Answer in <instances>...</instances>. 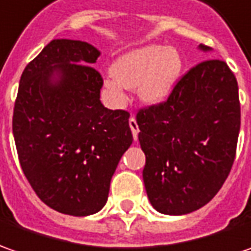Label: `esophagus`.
Returning a JSON list of instances; mask_svg holds the SVG:
<instances>
[{
	"instance_id": "1",
	"label": "esophagus",
	"mask_w": 251,
	"mask_h": 251,
	"mask_svg": "<svg viewBox=\"0 0 251 251\" xmlns=\"http://www.w3.org/2000/svg\"><path fill=\"white\" fill-rule=\"evenodd\" d=\"M129 126H130V130H132V134H133V139L136 140L137 134H139V125H137V122H136V119L133 117L129 119Z\"/></svg>"
}]
</instances>
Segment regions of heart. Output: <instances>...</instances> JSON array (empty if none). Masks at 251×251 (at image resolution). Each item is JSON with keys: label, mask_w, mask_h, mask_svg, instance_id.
Instances as JSON below:
<instances>
[{"label": "heart", "mask_w": 251, "mask_h": 251, "mask_svg": "<svg viewBox=\"0 0 251 251\" xmlns=\"http://www.w3.org/2000/svg\"><path fill=\"white\" fill-rule=\"evenodd\" d=\"M180 71L182 59L175 48L149 46L121 56L104 84L117 102H125L126 89H139L146 104H157L168 97Z\"/></svg>", "instance_id": "heart-1"}]
</instances>
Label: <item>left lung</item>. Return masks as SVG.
Masks as SVG:
<instances>
[{
  "instance_id": "obj_1",
  "label": "left lung",
  "mask_w": 251,
  "mask_h": 251,
  "mask_svg": "<svg viewBox=\"0 0 251 251\" xmlns=\"http://www.w3.org/2000/svg\"><path fill=\"white\" fill-rule=\"evenodd\" d=\"M200 50L210 47L200 44ZM143 180L158 212L183 215L208 203L226 180L240 130L238 82L226 62L207 59L175 84L168 100L139 109Z\"/></svg>"
}]
</instances>
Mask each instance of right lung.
<instances>
[{"label":"right lung","instance_id":"1","mask_svg":"<svg viewBox=\"0 0 251 251\" xmlns=\"http://www.w3.org/2000/svg\"><path fill=\"white\" fill-rule=\"evenodd\" d=\"M100 51L79 40L50 41L23 71L12 130L25 176L52 210L99 212L124 152L133 142L129 112L100 101Z\"/></svg>","mask_w":251,"mask_h":251}]
</instances>
